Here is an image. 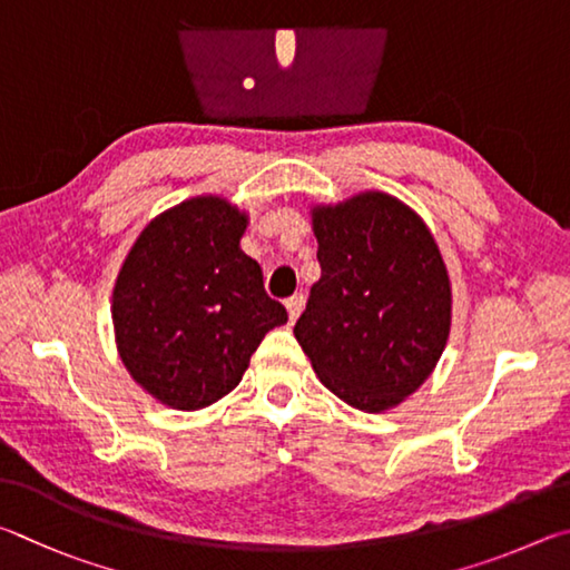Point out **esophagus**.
<instances>
[{"instance_id":"34e87169","label":"esophagus","mask_w":570,"mask_h":570,"mask_svg":"<svg viewBox=\"0 0 570 570\" xmlns=\"http://www.w3.org/2000/svg\"><path fill=\"white\" fill-rule=\"evenodd\" d=\"M285 307H287V317H291V323H295L297 317H301L303 307H305V297H303V295H293V297H287V301H285Z\"/></svg>"}]
</instances>
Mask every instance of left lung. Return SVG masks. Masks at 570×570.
<instances>
[{
  "mask_svg": "<svg viewBox=\"0 0 570 570\" xmlns=\"http://www.w3.org/2000/svg\"><path fill=\"white\" fill-rule=\"evenodd\" d=\"M321 279L295 337L327 391L365 413L401 405L451 333V279L431 229L385 193L313 207Z\"/></svg>",
  "mask_w": 570,
  "mask_h": 570,
  "instance_id": "left-lung-1",
  "label": "left lung"
}]
</instances>
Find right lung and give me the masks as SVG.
<instances>
[{
	"label": "right lung",
	"instance_id": "add662e5",
	"mask_svg": "<svg viewBox=\"0 0 570 570\" xmlns=\"http://www.w3.org/2000/svg\"><path fill=\"white\" fill-rule=\"evenodd\" d=\"M247 215L215 195L149 223L119 267L112 323L129 375L163 405L199 411L243 381L267 331L287 323L239 249Z\"/></svg>",
	"mask_w": 570,
	"mask_h": 570
}]
</instances>
